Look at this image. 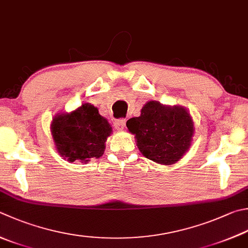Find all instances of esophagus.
Masks as SVG:
<instances>
[{"label": "esophagus", "mask_w": 248, "mask_h": 248, "mask_svg": "<svg viewBox=\"0 0 248 248\" xmlns=\"http://www.w3.org/2000/svg\"><path fill=\"white\" fill-rule=\"evenodd\" d=\"M125 124H126L125 119H119L114 121V127L118 130H122L125 127Z\"/></svg>", "instance_id": "34e87169"}]
</instances>
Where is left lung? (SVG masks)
<instances>
[{
  "mask_svg": "<svg viewBox=\"0 0 248 248\" xmlns=\"http://www.w3.org/2000/svg\"><path fill=\"white\" fill-rule=\"evenodd\" d=\"M136 135L137 146L144 156L160 164H174L191 144L194 132L190 114L181 107H166L149 101L138 118L126 122Z\"/></svg>",
  "mask_w": 248,
  "mask_h": 248,
  "instance_id": "8db88e82",
  "label": "left lung"
}]
</instances>
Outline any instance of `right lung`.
<instances>
[{
  "label": "right lung",
  "mask_w": 248,
  "mask_h": 248,
  "mask_svg": "<svg viewBox=\"0 0 248 248\" xmlns=\"http://www.w3.org/2000/svg\"><path fill=\"white\" fill-rule=\"evenodd\" d=\"M110 134L108 121L91 104H83L71 113L56 116L51 123L57 151L69 162H88L92 157H100Z\"/></svg>",
  "instance_id": "obj_1"
}]
</instances>
